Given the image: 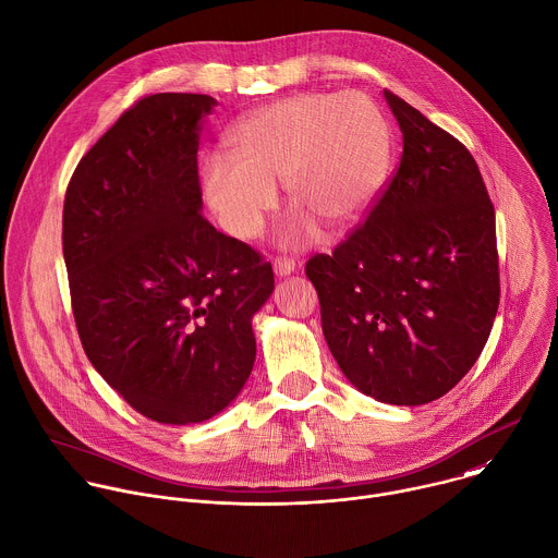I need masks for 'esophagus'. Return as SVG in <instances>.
I'll return each instance as SVG.
<instances>
[{
  "mask_svg": "<svg viewBox=\"0 0 558 558\" xmlns=\"http://www.w3.org/2000/svg\"><path fill=\"white\" fill-rule=\"evenodd\" d=\"M295 269V260L289 256H276L274 258V271L276 276H289Z\"/></svg>",
  "mask_w": 558,
  "mask_h": 558,
  "instance_id": "34e87169",
  "label": "esophagus"
}]
</instances>
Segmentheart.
Returning <instances> with one entry per match:
<instances>
[{
  "mask_svg": "<svg viewBox=\"0 0 558 558\" xmlns=\"http://www.w3.org/2000/svg\"><path fill=\"white\" fill-rule=\"evenodd\" d=\"M230 153L202 161V191L221 228L256 239L278 208L282 181L298 210L284 245L352 228L388 177L392 131L381 107L363 92H304L243 116L228 135Z\"/></svg>",
  "mask_w": 558,
  "mask_h": 558,
  "instance_id": "b5f03b06",
  "label": "heart"
}]
</instances>
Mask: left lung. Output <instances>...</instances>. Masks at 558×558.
Wrapping results in <instances>:
<instances>
[{
    "mask_svg": "<svg viewBox=\"0 0 558 558\" xmlns=\"http://www.w3.org/2000/svg\"><path fill=\"white\" fill-rule=\"evenodd\" d=\"M401 161L306 276L348 381L390 405L445 397L482 354L499 306L495 208L469 148L392 92Z\"/></svg>",
    "mask_w": 558,
    "mask_h": 558,
    "instance_id": "left-lung-1",
    "label": "left lung"
}]
</instances>
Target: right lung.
<instances>
[{"instance_id":"1","label":"right lung","mask_w":558,"mask_h":558,"mask_svg":"<svg viewBox=\"0 0 558 558\" xmlns=\"http://www.w3.org/2000/svg\"><path fill=\"white\" fill-rule=\"evenodd\" d=\"M206 94H150L83 155L65 193L63 258L83 350L142 416L202 423L245 386L254 313L274 291L260 252L202 215Z\"/></svg>"}]
</instances>
